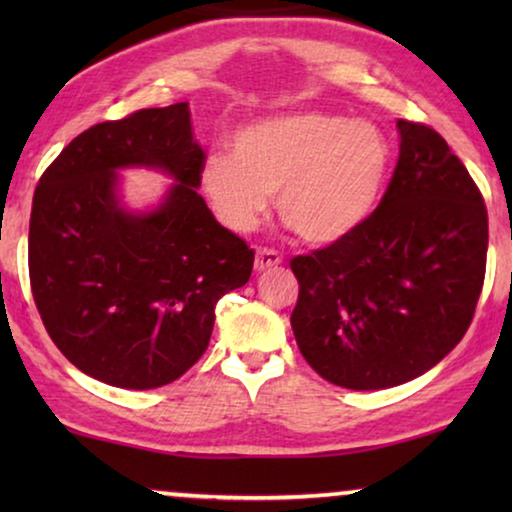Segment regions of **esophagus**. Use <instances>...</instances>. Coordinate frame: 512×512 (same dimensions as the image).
<instances>
[{
	"instance_id": "esophagus-1",
	"label": "esophagus",
	"mask_w": 512,
	"mask_h": 512,
	"mask_svg": "<svg viewBox=\"0 0 512 512\" xmlns=\"http://www.w3.org/2000/svg\"><path fill=\"white\" fill-rule=\"evenodd\" d=\"M282 263V256L277 254V251H272V249H258L256 251V272H263V270H268V268H275V265H279Z\"/></svg>"
}]
</instances>
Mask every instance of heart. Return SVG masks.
Segmentation results:
<instances>
[{
  "label": "heart",
  "mask_w": 512,
  "mask_h": 512,
  "mask_svg": "<svg viewBox=\"0 0 512 512\" xmlns=\"http://www.w3.org/2000/svg\"><path fill=\"white\" fill-rule=\"evenodd\" d=\"M380 125L324 111L265 118L237 132L233 153L214 151L200 186L233 233H249L277 193V212L307 244L352 237L380 205L391 170Z\"/></svg>",
  "instance_id": "1"
}]
</instances>
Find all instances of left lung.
<instances>
[{
  "mask_svg": "<svg viewBox=\"0 0 512 512\" xmlns=\"http://www.w3.org/2000/svg\"><path fill=\"white\" fill-rule=\"evenodd\" d=\"M401 153L380 207L352 237L298 256L291 328L305 361L338 387L405 384L471 326L487 263V209L436 130L398 121Z\"/></svg>",
  "mask_w": 512,
  "mask_h": 512,
  "instance_id": "obj_1",
  "label": "left lung"
}]
</instances>
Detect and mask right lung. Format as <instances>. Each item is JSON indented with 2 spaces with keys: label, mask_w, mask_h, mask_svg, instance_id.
I'll return each mask as SVG.
<instances>
[{
  "label": "right lung",
  "mask_w": 512,
  "mask_h": 512,
  "mask_svg": "<svg viewBox=\"0 0 512 512\" xmlns=\"http://www.w3.org/2000/svg\"><path fill=\"white\" fill-rule=\"evenodd\" d=\"M205 151L188 102L97 123L39 179L30 282L48 335L81 373L156 389L205 354L214 307L249 282L254 251L198 193ZM125 169L173 179L146 210L122 200Z\"/></svg>",
  "instance_id": "add662e5"
}]
</instances>
